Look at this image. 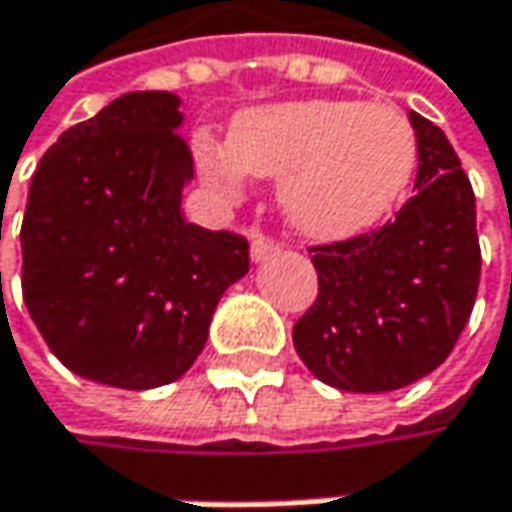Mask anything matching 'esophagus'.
I'll return each mask as SVG.
<instances>
[{
  "mask_svg": "<svg viewBox=\"0 0 512 512\" xmlns=\"http://www.w3.org/2000/svg\"><path fill=\"white\" fill-rule=\"evenodd\" d=\"M273 253H279V242L265 236V233H256L253 242H250V256H253V262H265Z\"/></svg>",
  "mask_w": 512,
  "mask_h": 512,
  "instance_id": "34e87169",
  "label": "esophagus"
}]
</instances>
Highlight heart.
<instances>
[{
    "label": "heart",
    "mask_w": 512,
    "mask_h": 512,
    "mask_svg": "<svg viewBox=\"0 0 512 512\" xmlns=\"http://www.w3.org/2000/svg\"><path fill=\"white\" fill-rule=\"evenodd\" d=\"M195 161L224 195L244 172L282 178V204L314 239H351L392 213L418 164L406 115L389 103L296 100L236 117L227 146L195 138Z\"/></svg>",
    "instance_id": "1"
}]
</instances>
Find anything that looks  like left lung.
<instances>
[{
  "label": "left lung",
  "instance_id": "left-lung-1",
  "mask_svg": "<svg viewBox=\"0 0 512 512\" xmlns=\"http://www.w3.org/2000/svg\"><path fill=\"white\" fill-rule=\"evenodd\" d=\"M415 195L383 227L308 247L320 291L294 348L322 383L395 392L438 369L470 320L481 276L475 195L447 135L409 112Z\"/></svg>",
  "mask_w": 512,
  "mask_h": 512
}]
</instances>
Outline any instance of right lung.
<instances>
[{
  "label": "right lung",
  "instance_id": "obj_1",
  "mask_svg": "<svg viewBox=\"0 0 512 512\" xmlns=\"http://www.w3.org/2000/svg\"><path fill=\"white\" fill-rule=\"evenodd\" d=\"M178 97L132 91L42 155L22 218V299L74 374L117 389L178 380L250 244L181 216L192 152Z\"/></svg>",
  "mask_w": 512,
  "mask_h": 512
}]
</instances>
